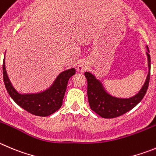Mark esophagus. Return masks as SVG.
Here are the masks:
<instances>
[{"label": "esophagus", "instance_id": "34e87169", "mask_svg": "<svg viewBox=\"0 0 156 156\" xmlns=\"http://www.w3.org/2000/svg\"><path fill=\"white\" fill-rule=\"evenodd\" d=\"M78 69L79 71H84L85 70H86V66H85V65H83V64H81V65L78 67Z\"/></svg>", "mask_w": 156, "mask_h": 156}]
</instances>
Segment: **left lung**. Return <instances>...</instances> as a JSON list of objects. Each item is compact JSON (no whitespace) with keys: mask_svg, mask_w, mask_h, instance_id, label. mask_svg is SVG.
Instances as JSON below:
<instances>
[{"mask_svg":"<svg viewBox=\"0 0 156 156\" xmlns=\"http://www.w3.org/2000/svg\"><path fill=\"white\" fill-rule=\"evenodd\" d=\"M147 49L148 68L150 69L151 58L148 47ZM85 75L88 81L87 94L91 109L101 117L105 119H112L122 115L130 111L142 101L148 89L150 79V71H148L146 81L141 91L136 95L130 98H119L110 95L106 92L101 83L96 79L92 74L85 72Z\"/></svg>","mask_w":156,"mask_h":156,"instance_id":"left-lung-1","label":"left lung"}]
</instances>
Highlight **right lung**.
Masks as SVG:
<instances>
[{
  "instance_id": "obj_1",
  "label": "right lung",
  "mask_w": 156,
  "mask_h": 156,
  "mask_svg": "<svg viewBox=\"0 0 156 156\" xmlns=\"http://www.w3.org/2000/svg\"><path fill=\"white\" fill-rule=\"evenodd\" d=\"M75 74V68L63 71L58 75L49 89L38 94H19L11 85L3 62V78L5 88L13 100L23 109L37 116H48L60 108L66 91L68 80Z\"/></svg>"
}]
</instances>
